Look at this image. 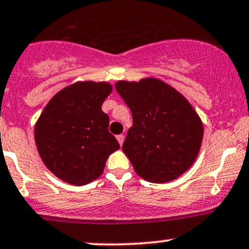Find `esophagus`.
<instances>
[{"mask_svg": "<svg viewBox=\"0 0 249 249\" xmlns=\"http://www.w3.org/2000/svg\"><path fill=\"white\" fill-rule=\"evenodd\" d=\"M124 135H118L117 136V140H118V142H119V144L120 145H123V142H124Z\"/></svg>", "mask_w": 249, "mask_h": 249, "instance_id": "1", "label": "esophagus"}]
</instances>
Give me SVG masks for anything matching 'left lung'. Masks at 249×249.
<instances>
[{"mask_svg":"<svg viewBox=\"0 0 249 249\" xmlns=\"http://www.w3.org/2000/svg\"><path fill=\"white\" fill-rule=\"evenodd\" d=\"M116 89L132 113L123 151L142 179L154 184L175 180L195 163L203 123L187 99L155 77L118 81Z\"/></svg>","mask_w":249,"mask_h":249,"instance_id":"left-lung-1","label":"left lung"}]
</instances>
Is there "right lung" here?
I'll return each instance as SVG.
<instances>
[{
	"label": "right lung",
	"mask_w": 249,
	"mask_h": 249,
	"mask_svg": "<svg viewBox=\"0 0 249 249\" xmlns=\"http://www.w3.org/2000/svg\"><path fill=\"white\" fill-rule=\"evenodd\" d=\"M108 82L80 81L52 96L38 118L35 140L44 164L57 178L82 186L103 174L106 160L120 148L101 109Z\"/></svg>",
	"instance_id": "1"
}]
</instances>
